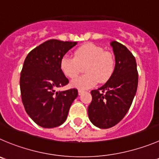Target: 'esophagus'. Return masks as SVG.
<instances>
[{
	"instance_id": "1",
	"label": "esophagus",
	"mask_w": 159,
	"mask_h": 159,
	"mask_svg": "<svg viewBox=\"0 0 159 159\" xmlns=\"http://www.w3.org/2000/svg\"><path fill=\"white\" fill-rule=\"evenodd\" d=\"M84 90H80H80H78V93H79V95H81L83 93H84Z\"/></svg>"
}]
</instances>
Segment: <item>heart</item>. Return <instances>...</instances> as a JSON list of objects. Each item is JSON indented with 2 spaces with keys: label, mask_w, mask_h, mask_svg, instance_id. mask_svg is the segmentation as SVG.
Wrapping results in <instances>:
<instances>
[{
  "label": "heart",
  "mask_w": 159,
  "mask_h": 159,
  "mask_svg": "<svg viewBox=\"0 0 159 159\" xmlns=\"http://www.w3.org/2000/svg\"><path fill=\"white\" fill-rule=\"evenodd\" d=\"M86 65L87 74L74 80L72 87L83 90L94 87L98 81L106 82L114 72L116 61L111 53L93 43L83 45L75 50L74 57L64 55L60 61L61 72L70 79H75Z\"/></svg>",
  "instance_id": "b5f03b06"
}]
</instances>
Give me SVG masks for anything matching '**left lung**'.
Here are the masks:
<instances>
[{
	"label": "left lung",
	"mask_w": 159,
	"mask_h": 159,
	"mask_svg": "<svg viewBox=\"0 0 159 159\" xmlns=\"http://www.w3.org/2000/svg\"><path fill=\"white\" fill-rule=\"evenodd\" d=\"M116 58L115 70L106 84L93 90L88 107L90 122L101 129L116 126L129 111L138 85V72L134 56L126 46L111 41Z\"/></svg>",
	"instance_id": "obj_1"
}]
</instances>
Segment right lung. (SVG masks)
<instances>
[{
    "label": "right lung",
    "instance_id": "add662e5",
    "mask_svg": "<svg viewBox=\"0 0 159 159\" xmlns=\"http://www.w3.org/2000/svg\"><path fill=\"white\" fill-rule=\"evenodd\" d=\"M77 42L49 40L32 50L25 58L20 75V90L25 111L43 128L61 126L78 96L76 89L56 91L69 84L60 68L63 56Z\"/></svg>",
    "mask_w": 159,
    "mask_h": 159
}]
</instances>
